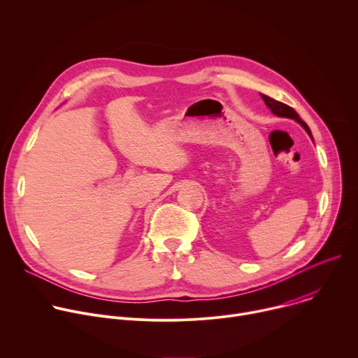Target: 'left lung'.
Listing matches in <instances>:
<instances>
[{
    "label": "left lung",
    "instance_id": "left-lung-1",
    "mask_svg": "<svg viewBox=\"0 0 358 358\" xmlns=\"http://www.w3.org/2000/svg\"><path fill=\"white\" fill-rule=\"evenodd\" d=\"M261 97L264 99L265 105L272 110V113H275L276 116H280V117L294 119L297 123H300V124L304 127V130L308 131L309 136L312 137V133H310V129L308 127V124H306V123L299 117V115H297L290 106H287V105L282 103V101H278V100H275V99H272V97H269V96H266V94H261Z\"/></svg>",
    "mask_w": 358,
    "mask_h": 358
}]
</instances>
